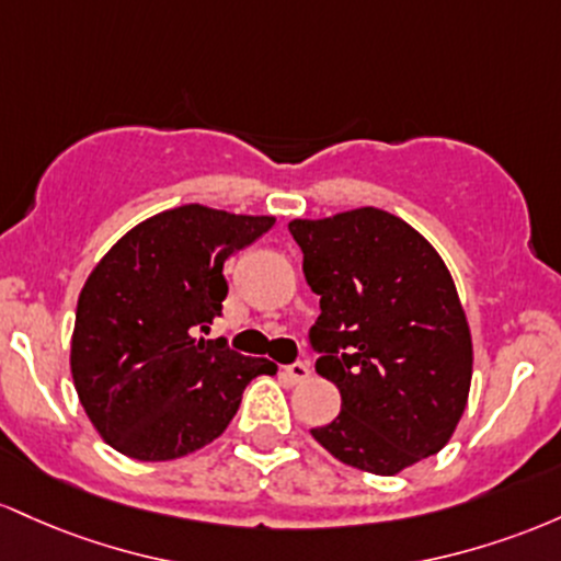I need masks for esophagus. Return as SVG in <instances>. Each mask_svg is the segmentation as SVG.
<instances>
[{"label": "esophagus", "mask_w": 561, "mask_h": 561, "mask_svg": "<svg viewBox=\"0 0 561 561\" xmlns=\"http://www.w3.org/2000/svg\"><path fill=\"white\" fill-rule=\"evenodd\" d=\"M283 376H286V379L291 381V383L307 381V379H310V363H307V360H297V363L286 365V368H283Z\"/></svg>", "instance_id": "esophagus-1"}]
</instances>
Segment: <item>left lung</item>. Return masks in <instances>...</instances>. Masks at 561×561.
I'll return each mask as SVG.
<instances>
[{"instance_id":"obj_1","label":"left lung","mask_w":561,"mask_h":561,"mask_svg":"<svg viewBox=\"0 0 561 561\" xmlns=\"http://www.w3.org/2000/svg\"><path fill=\"white\" fill-rule=\"evenodd\" d=\"M288 230L320 297L314 370L342 392V413L312 437L370 474H398L443 450L467 408L471 336L437 251L370 206L294 219Z\"/></svg>"}]
</instances>
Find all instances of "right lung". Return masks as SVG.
Segmentation results:
<instances>
[{"label": "right lung", "instance_id": "obj_1", "mask_svg": "<svg viewBox=\"0 0 561 561\" xmlns=\"http://www.w3.org/2000/svg\"><path fill=\"white\" fill-rule=\"evenodd\" d=\"M191 204L129 230L87 278L77 305L71 374L105 443L137 461H172L219 437L243 389L278 365L228 339H196L222 314L228 256L273 228Z\"/></svg>", "mask_w": 561, "mask_h": 561}]
</instances>
